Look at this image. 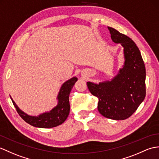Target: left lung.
<instances>
[{
    "instance_id": "1",
    "label": "left lung",
    "mask_w": 159,
    "mask_h": 159,
    "mask_svg": "<svg viewBox=\"0 0 159 159\" xmlns=\"http://www.w3.org/2000/svg\"><path fill=\"white\" fill-rule=\"evenodd\" d=\"M111 39L124 47V67L111 81L99 84L87 82L89 90L98 98V109L102 116L125 120L138 109L146 96V68L137 45L129 37L108 27Z\"/></svg>"
}]
</instances>
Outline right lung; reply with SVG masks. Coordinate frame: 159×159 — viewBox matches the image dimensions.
I'll return each instance as SVG.
<instances>
[{"label": "right lung", "instance_id": "add662e5", "mask_svg": "<svg viewBox=\"0 0 159 159\" xmlns=\"http://www.w3.org/2000/svg\"><path fill=\"white\" fill-rule=\"evenodd\" d=\"M76 77L66 81L63 84L58 95V104L49 112L43 113L38 116H32L22 112L11 98L17 113L24 120L32 126L40 128H52L62 124L67 119L70 112L69 95L75 83Z\"/></svg>", "mask_w": 159, "mask_h": 159}]
</instances>
